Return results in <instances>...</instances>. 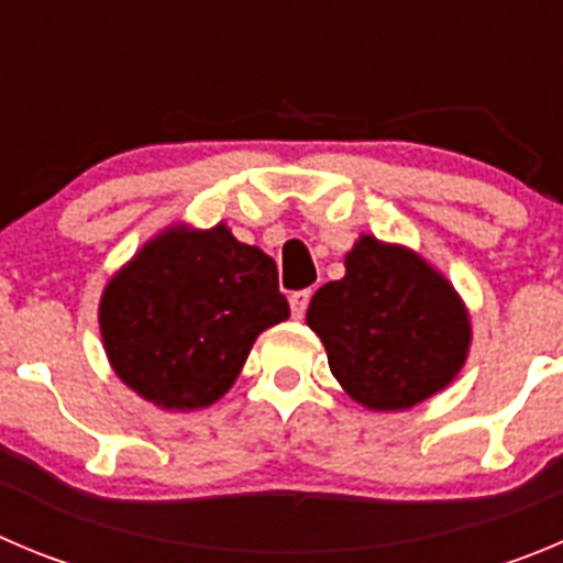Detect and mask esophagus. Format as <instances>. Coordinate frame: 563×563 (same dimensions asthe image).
I'll list each match as a JSON object with an SVG mask.
<instances>
[{"label":"esophagus","mask_w":563,"mask_h":563,"mask_svg":"<svg viewBox=\"0 0 563 563\" xmlns=\"http://www.w3.org/2000/svg\"><path fill=\"white\" fill-rule=\"evenodd\" d=\"M308 302H311V288H302V291H294L288 297V306H291V317L302 319L308 311Z\"/></svg>","instance_id":"1"}]
</instances>
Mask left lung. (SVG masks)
I'll return each mask as SVG.
<instances>
[{
    "instance_id": "left-lung-1",
    "label": "left lung",
    "mask_w": 563,
    "mask_h": 563,
    "mask_svg": "<svg viewBox=\"0 0 563 563\" xmlns=\"http://www.w3.org/2000/svg\"><path fill=\"white\" fill-rule=\"evenodd\" d=\"M346 275L308 306L335 380L372 411H402L448 386L470 350L459 294L406 246L361 235Z\"/></svg>"
}]
</instances>
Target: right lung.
I'll return each instance as SVG.
<instances>
[{"label": "right lung", "instance_id": "obj_1", "mask_svg": "<svg viewBox=\"0 0 563 563\" xmlns=\"http://www.w3.org/2000/svg\"><path fill=\"white\" fill-rule=\"evenodd\" d=\"M277 266L224 224L172 228L108 283L99 306L115 375L144 400L191 411L235 383L257 333L288 319Z\"/></svg>", "mask_w": 563, "mask_h": 563}]
</instances>
